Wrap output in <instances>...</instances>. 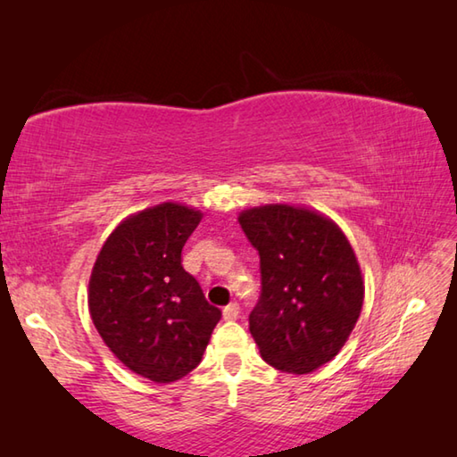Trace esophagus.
Segmentation results:
<instances>
[{
  "label": "esophagus",
  "mask_w": 457,
  "mask_h": 457,
  "mask_svg": "<svg viewBox=\"0 0 457 457\" xmlns=\"http://www.w3.org/2000/svg\"><path fill=\"white\" fill-rule=\"evenodd\" d=\"M237 316H239L237 303H231L226 308H223V319H226V320H236Z\"/></svg>",
  "instance_id": "1"
}]
</instances>
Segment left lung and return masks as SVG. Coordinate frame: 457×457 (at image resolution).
Wrapping results in <instances>:
<instances>
[{"label":"left lung","mask_w":457,"mask_h":457,"mask_svg":"<svg viewBox=\"0 0 457 457\" xmlns=\"http://www.w3.org/2000/svg\"><path fill=\"white\" fill-rule=\"evenodd\" d=\"M239 226L260 253L250 332L262 359L284 373H312L343 349L362 308L349 239L322 213L284 204L245 210Z\"/></svg>","instance_id":"8db88e82"}]
</instances>
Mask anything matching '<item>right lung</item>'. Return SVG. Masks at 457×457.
<instances>
[{
    "label": "right lung",
    "instance_id": "obj_1",
    "mask_svg": "<svg viewBox=\"0 0 457 457\" xmlns=\"http://www.w3.org/2000/svg\"><path fill=\"white\" fill-rule=\"evenodd\" d=\"M199 221L201 212L173 201L130 215L108 236L90 274L98 335L122 365L154 383L191 373L221 319L181 264Z\"/></svg>",
    "mask_w": 457,
    "mask_h": 457
}]
</instances>
